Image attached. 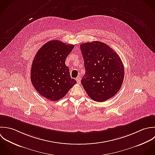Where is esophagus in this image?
Here are the masks:
<instances>
[{
    "mask_svg": "<svg viewBox=\"0 0 155 155\" xmlns=\"http://www.w3.org/2000/svg\"><path fill=\"white\" fill-rule=\"evenodd\" d=\"M76 81H77V82L78 83H80V81H81V78H80V77H77V78H76Z\"/></svg>",
    "mask_w": 155,
    "mask_h": 155,
    "instance_id": "obj_1",
    "label": "esophagus"
}]
</instances>
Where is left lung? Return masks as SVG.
<instances>
[{
  "mask_svg": "<svg viewBox=\"0 0 155 155\" xmlns=\"http://www.w3.org/2000/svg\"><path fill=\"white\" fill-rule=\"evenodd\" d=\"M85 74L81 84L93 100L103 102L120 89L124 77L121 59L107 45L94 41L80 45Z\"/></svg>",
  "mask_w": 155,
  "mask_h": 155,
  "instance_id": "1",
  "label": "left lung"
}]
</instances>
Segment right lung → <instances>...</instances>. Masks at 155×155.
Instances as JSON below:
<instances>
[{"instance_id":"obj_1","label":"right lung","mask_w":155,"mask_h":155,"mask_svg":"<svg viewBox=\"0 0 155 155\" xmlns=\"http://www.w3.org/2000/svg\"><path fill=\"white\" fill-rule=\"evenodd\" d=\"M74 47L54 40L46 43L37 52L32 63L31 80L41 96L51 101L58 100L77 83L65 64Z\"/></svg>"}]
</instances>
